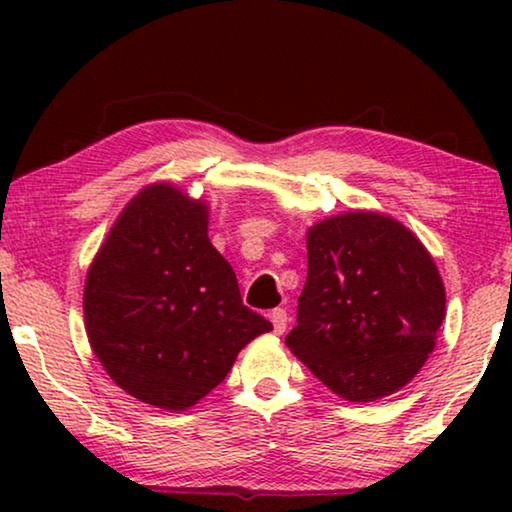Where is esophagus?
Returning <instances> with one entry per match:
<instances>
[{
    "mask_svg": "<svg viewBox=\"0 0 512 512\" xmlns=\"http://www.w3.org/2000/svg\"><path fill=\"white\" fill-rule=\"evenodd\" d=\"M270 321H272V328H275V333L282 335L286 331V324H289V317H286V310L277 307V310L270 312Z\"/></svg>",
    "mask_w": 512,
    "mask_h": 512,
    "instance_id": "esophagus-1",
    "label": "esophagus"
}]
</instances>
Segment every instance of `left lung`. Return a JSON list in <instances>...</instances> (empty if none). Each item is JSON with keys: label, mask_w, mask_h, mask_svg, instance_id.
Returning <instances> with one entry per match:
<instances>
[{"label": "left lung", "mask_w": 512, "mask_h": 512, "mask_svg": "<svg viewBox=\"0 0 512 512\" xmlns=\"http://www.w3.org/2000/svg\"><path fill=\"white\" fill-rule=\"evenodd\" d=\"M443 319L436 263L396 219L349 212L307 230V282L286 345L345 401L405 387L436 347Z\"/></svg>", "instance_id": "obj_1"}]
</instances>
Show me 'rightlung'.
Returning a JSON list of instances; mask_svg holds the SVG:
<instances>
[{"label": "right lung", "instance_id": "obj_1", "mask_svg": "<svg viewBox=\"0 0 512 512\" xmlns=\"http://www.w3.org/2000/svg\"><path fill=\"white\" fill-rule=\"evenodd\" d=\"M83 317L111 380L163 410L205 398L272 331L209 242L205 202L172 184L146 186L118 216L88 270Z\"/></svg>", "mask_w": 512, "mask_h": 512}]
</instances>
